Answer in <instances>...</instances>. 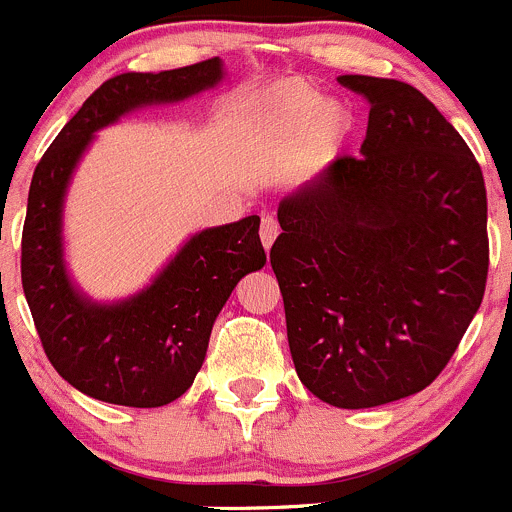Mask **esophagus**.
<instances>
[{"mask_svg":"<svg viewBox=\"0 0 512 512\" xmlns=\"http://www.w3.org/2000/svg\"><path fill=\"white\" fill-rule=\"evenodd\" d=\"M277 235H280V225H277V220L270 218V215H267V218H262L260 240H262V245H265V250H270Z\"/></svg>","mask_w":512,"mask_h":512,"instance_id":"34e87169","label":"esophagus"}]
</instances>
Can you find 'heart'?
<instances>
[{
    "label": "heart",
    "instance_id": "1",
    "mask_svg": "<svg viewBox=\"0 0 512 512\" xmlns=\"http://www.w3.org/2000/svg\"><path fill=\"white\" fill-rule=\"evenodd\" d=\"M262 126L277 138L299 136L304 128L312 127V148L317 156L337 151L352 128L347 108L339 103H327L324 96L302 81H285L275 86L260 103Z\"/></svg>",
    "mask_w": 512,
    "mask_h": 512
}]
</instances>
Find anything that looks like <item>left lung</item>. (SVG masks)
I'll use <instances>...</instances> for the list:
<instances>
[{
	"mask_svg": "<svg viewBox=\"0 0 512 512\" xmlns=\"http://www.w3.org/2000/svg\"><path fill=\"white\" fill-rule=\"evenodd\" d=\"M369 101L361 156L289 193L270 250L299 381L339 409L426 389L488 277V200L461 133L414 86L339 76Z\"/></svg>",
	"mask_w": 512,
	"mask_h": 512,
	"instance_id": "obj_1",
	"label": "left lung"
}]
</instances>
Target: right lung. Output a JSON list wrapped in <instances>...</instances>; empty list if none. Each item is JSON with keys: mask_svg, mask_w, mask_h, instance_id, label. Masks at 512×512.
I'll use <instances>...</instances> for the list:
<instances>
[{"mask_svg": "<svg viewBox=\"0 0 512 512\" xmlns=\"http://www.w3.org/2000/svg\"><path fill=\"white\" fill-rule=\"evenodd\" d=\"M220 81L218 56L158 74L113 76L86 98L36 165L22 232L24 297L51 366L91 399L156 409L183 396L230 292L247 272L265 267L257 215L193 235L151 287L123 302H91L71 285L64 265V195L94 133L133 108L183 101Z\"/></svg>", "mask_w": 512, "mask_h": 512, "instance_id": "1", "label": "right lung"}]
</instances>
